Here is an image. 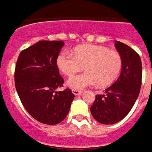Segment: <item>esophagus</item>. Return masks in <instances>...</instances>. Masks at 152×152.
Here are the masks:
<instances>
[{"label":"esophagus","instance_id":"esophagus-1","mask_svg":"<svg viewBox=\"0 0 152 152\" xmlns=\"http://www.w3.org/2000/svg\"><path fill=\"white\" fill-rule=\"evenodd\" d=\"M72 92L75 96H80L83 94V91H77V90H72Z\"/></svg>","mask_w":152,"mask_h":152}]
</instances>
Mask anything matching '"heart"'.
Segmentation results:
<instances>
[{
  "mask_svg": "<svg viewBox=\"0 0 152 152\" xmlns=\"http://www.w3.org/2000/svg\"><path fill=\"white\" fill-rule=\"evenodd\" d=\"M73 53L61 52L56 58L57 67L66 76L75 75L84 67L87 69L67 80V86L72 89L81 91L97 83L99 87H106L113 83L121 71V55L108 48L84 44L75 48Z\"/></svg>",
  "mask_w": 152,
  "mask_h": 152,
  "instance_id": "1",
  "label": "heart"
}]
</instances>
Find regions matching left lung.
Here are the masks:
<instances>
[{
    "instance_id": "left-lung-1",
    "label": "left lung",
    "mask_w": 152,
    "mask_h": 152,
    "mask_svg": "<svg viewBox=\"0 0 152 152\" xmlns=\"http://www.w3.org/2000/svg\"><path fill=\"white\" fill-rule=\"evenodd\" d=\"M115 46L121 55V75L105 95H96L91 113L98 122L111 125L120 121L129 113L140 92L142 61L138 53L128 45L116 41Z\"/></svg>"
}]
</instances>
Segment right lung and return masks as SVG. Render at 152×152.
I'll list each match as a JSON object with an SVG mask.
<instances>
[{
  "instance_id": "obj_1",
  "label": "right lung",
  "mask_w": 152,
  "mask_h": 152,
  "mask_svg": "<svg viewBox=\"0 0 152 152\" xmlns=\"http://www.w3.org/2000/svg\"><path fill=\"white\" fill-rule=\"evenodd\" d=\"M64 44L63 41H39L21 52L15 67L20 100L33 118L46 125L61 122L75 98L71 90L56 91L64 83L56 65Z\"/></svg>"
}]
</instances>
